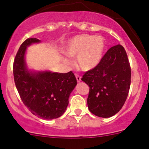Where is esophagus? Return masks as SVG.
I'll return each mask as SVG.
<instances>
[{
  "label": "esophagus",
  "instance_id": "1",
  "mask_svg": "<svg viewBox=\"0 0 149 149\" xmlns=\"http://www.w3.org/2000/svg\"><path fill=\"white\" fill-rule=\"evenodd\" d=\"M76 80H77V81L78 83L81 82V77L80 76H78V75L76 74Z\"/></svg>",
  "mask_w": 149,
  "mask_h": 149
}]
</instances>
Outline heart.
Masks as SVG:
<instances>
[{"mask_svg": "<svg viewBox=\"0 0 149 149\" xmlns=\"http://www.w3.org/2000/svg\"><path fill=\"white\" fill-rule=\"evenodd\" d=\"M105 47V42L101 36L81 35L73 37L65 47L68 57H76V64L82 71H88L100 63ZM63 61L70 64L71 61L63 57Z\"/></svg>", "mask_w": 149, "mask_h": 149, "instance_id": "obj_1", "label": "heart"}]
</instances>
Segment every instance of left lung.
Wrapping results in <instances>:
<instances>
[{"instance_id":"obj_1","label":"left lung","mask_w":149,"mask_h":149,"mask_svg":"<svg viewBox=\"0 0 149 149\" xmlns=\"http://www.w3.org/2000/svg\"><path fill=\"white\" fill-rule=\"evenodd\" d=\"M82 81L90 87L88 109L95 115L108 118L125 104L131 83V68L122 45L111 47L100 63L83 75Z\"/></svg>"}]
</instances>
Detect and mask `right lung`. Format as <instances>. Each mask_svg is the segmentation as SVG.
Here are the masks:
<instances>
[{
  "label": "right lung",
  "mask_w": 149,
  "mask_h": 149,
  "mask_svg": "<svg viewBox=\"0 0 149 149\" xmlns=\"http://www.w3.org/2000/svg\"><path fill=\"white\" fill-rule=\"evenodd\" d=\"M39 43L38 39L29 38L21 45L14 60V81L29 110L44 120H53L65 112L77 81L72 71L61 73L29 68L25 60L27 47Z\"/></svg>",
  "instance_id": "right-lung-1"
}]
</instances>
